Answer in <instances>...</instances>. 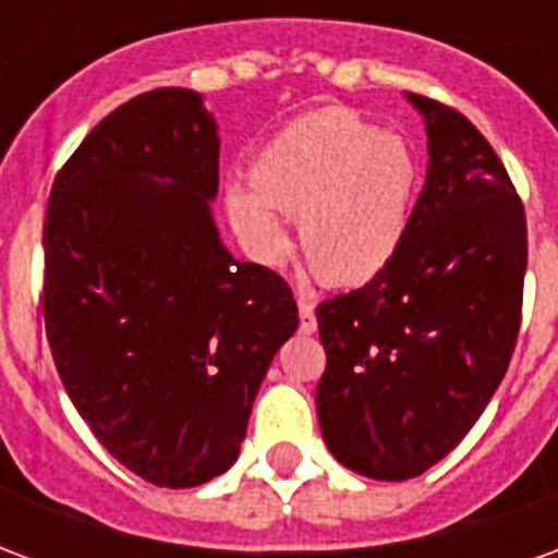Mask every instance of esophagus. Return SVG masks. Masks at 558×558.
<instances>
[{
  "mask_svg": "<svg viewBox=\"0 0 558 558\" xmlns=\"http://www.w3.org/2000/svg\"><path fill=\"white\" fill-rule=\"evenodd\" d=\"M299 316H302V331L304 335H314L316 331V314H314V302L311 299H299Z\"/></svg>",
  "mask_w": 558,
  "mask_h": 558,
  "instance_id": "34e87169",
  "label": "esophagus"
}]
</instances>
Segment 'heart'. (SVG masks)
I'll return each mask as SVG.
<instances>
[{
	"label": "heart",
	"mask_w": 558,
	"mask_h": 558,
	"mask_svg": "<svg viewBox=\"0 0 558 558\" xmlns=\"http://www.w3.org/2000/svg\"><path fill=\"white\" fill-rule=\"evenodd\" d=\"M418 170L407 143L364 116L331 107L275 131L251 163V184L227 187L244 247L275 266L290 251L280 215L299 218L316 278L352 287L376 278L410 227Z\"/></svg>",
	"instance_id": "heart-1"
}]
</instances>
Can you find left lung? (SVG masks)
Instances as JSON below:
<instances>
[{
    "instance_id": "1",
    "label": "left lung",
    "mask_w": 558,
    "mask_h": 558,
    "mask_svg": "<svg viewBox=\"0 0 558 558\" xmlns=\"http://www.w3.org/2000/svg\"><path fill=\"white\" fill-rule=\"evenodd\" d=\"M410 101L430 160L407 235L371 283L316 307L323 439L376 481L415 478L472 430L511 362L526 275V211L499 155L454 107Z\"/></svg>"
}]
</instances>
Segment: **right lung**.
<instances>
[{"instance_id":"1","label":"right lung","mask_w":558,"mask_h":558,"mask_svg":"<svg viewBox=\"0 0 558 558\" xmlns=\"http://www.w3.org/2000/svg\"><path fill=\"white\" fill-rule=\"evenodd\" d=\"M218 155L196 92H143L68 158L44 218L56 371L98 442L158 487L235 463L259 383L299 328L287 280L220 242Z\"/></svg>"}]
</instances>
